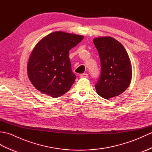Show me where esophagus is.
Masks as SVG:
<instances>
[{
  "label": "esophagus",
  "instance_id": "obj_1",
  "mask_svg": "<svg viewBox=\"0 0 152 152\" xmlns=\"http://www.w3.org/2000/svg\"><path fill=\"white\" fill-rule=\"evenodd\" d=\"M80 78H88V74H87V73H83V74H80Z\"/></svg>",
  "mask_w": 152,
  "mask_h": 152
}]
</instances>
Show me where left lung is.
I'll return each instance as SVG.
<instances>
[{"label": "left lung", "instance_id": "1", "mask_svg": "<svg viewBox=\"0 0 152 152\" xmlns=\"http://www.w3.org/2000/svg\"><path fill=\"white\" fill-rule=\"evenodd\" d=\"M101 60V72L95 89L104 99H110L124 93L132 78V67L123 45L114 38L98 37L93 40Z\"/></svg>", "mask_w": 152, "mask_h": 152}]
</instances>
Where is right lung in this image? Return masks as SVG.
<instances>
[{
	"label": "right lung",
	"instance_id": "1",
	"mask_svg": "<svg viewBox=\"0 0 152 152\" xmlns=\"http://www.w3.org/2000/svg\"><path fill=\"white\" fill-rule=\"evenodd\" d=\"M83 38L82 35L56 31L36 45L28 59L27 73L37 89L53 98L69 91L76 78L71 69L69 51Z\"/></svg>",
	"mask_w": 152,
	"mask_h": 152
}]
</instances>
